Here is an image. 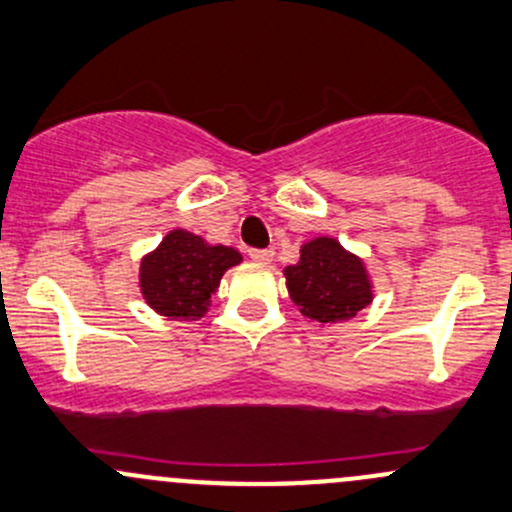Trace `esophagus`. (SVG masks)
<instances>
[{
	"mask_svg": "<svg viewBox=\"0 0 512 512\" xmlns=\"http://www.w3.org/2000/svg\"><path fill=\"white\" fill-rule=\"evenodd\" d=\"M250 257L255 262H260V265H270L274 260V250H250Z\"/></svg>",
	"mask_w": 512,
	"mask_h": 512,
	"instance_id": "obj_1",
	"label": "esophagus"
}]
</instances>
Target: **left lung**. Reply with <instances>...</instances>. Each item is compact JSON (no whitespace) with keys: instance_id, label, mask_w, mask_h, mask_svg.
Returning a JSON list of instances; mask_svg holds the SVG:
<instances>
[{"instance_id":"obj_1","label":"left lung","mask_w":512,"mask_h":512,"mask_svg":"<svg viewBox=\"0 0 512 512\" xmlns=\"http://www.w3.org/2000/svg\"><path fill=\"white\" fill-rule=\"evenodd\" d=\"M284 279L289 299L319 326L353 319L375 299L365 262L331 235L304 242L297 265L284 267Z\"/></svg>"}]
</instances>
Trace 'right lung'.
<instances>
[{
    "instance_id": "1",
    "label": "right lung",
    "mask_w": 512,
    "mask_h": 512,
    "mask_svg": "<svg viewBox=\"0 0 512 512\" xmlns=\"http://www.w3.org/2000/svg\"><path fill=\"white\" fill-rule=\"evenodd\" d=\"M235 247L211 245L201 235L174 228L139 265V292L152 311L174 321H198L230 267L240 265Z\"/></svg>"
}]
</instances>
